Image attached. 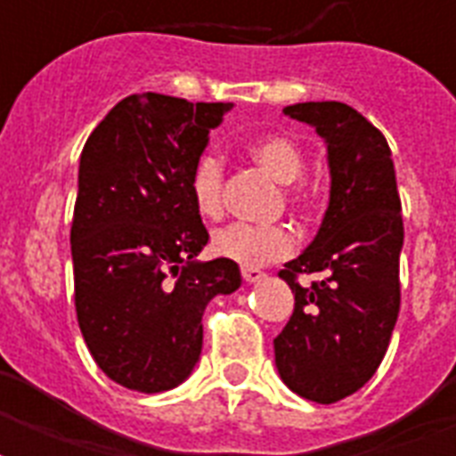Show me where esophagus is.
Instances as JSON below:
<instances>
[{
	"label": "esophagus",
	"mask_w": 456,
	"mask_h": 456,
	"mask_svg": "<svg viewBox=\"0 0 456 456\" xmlns=\"http://www.w3.org/2000/svg\"><path fill=\"white\" fill-rule=\"evenodd\" d=\"M241 277L246 284H256V281H260L265 277V272L256 270V267H241Z\"/></svg>",
	"instance_id": "34e87169"
}]
</instances>
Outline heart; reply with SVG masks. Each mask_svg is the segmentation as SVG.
<instances>
[{
	"label": "heart",
	"mask_w": 456,
	"mask_h": 456,
	"mask_svg": "<svg viewBox=\"0 0 456 456\" xmlns=\"http://www.w3.org/2000/svg\"><path fill=\"white\" fill-rule=\"evenodd\" d=\"M246 153L253 163L263 167L270 177L284 184L281 196L296 213H307L314 206V191L305 184V153L291 137L267 132L257 134L246 144ZM191 200L199 215L217 220L224 213V167L215 153H203L191 170ZM210 250L222 260L260 267V265L284 260L296 250V236L286 224H229L217 229L210 241Z\"/></svg>",
	"instance_id": "heart-1"
}]
</instances>
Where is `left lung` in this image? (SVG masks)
<instances>
[{
  "label": "left lung",
  "mask_w": 456,
  "mask_h": 456,
  "mask_svg": "<svg viewBox=\"0 0 456 456\" xmlns=\"http://www.w3.org/2000/svg\"><path fill=\"white\" fill-rule=\"evenodd\" d=\"M324 137L331 200L319 234L279 277L296 305L274 338L284 383L305 400L338 403L376 374L400 312L403 203L381 130L340 102L286 106ZM300 273L320 277L310 287Z\"/></svg>",
  "instance_id": "left-lung-1"
}]
</instances>
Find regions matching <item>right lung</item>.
<instances>
[{
  "label": "right lung",
  "instance_id": "right-lung-1",
  "mask_svg": "<svg viewBox=\"0 0 456 456\" xmlns=\"http://www.w3.org/2000/svg\"><path fill=\"white\" fill-rule=\"evenodd\" d=\"M229 109L132 94L82 149L70 224L77 324L103 374L137 393H163L191 374L206 305L241 286L236 263L193 260L208 229L191 170Z\"/></svg>",
  "mask_w": 456,
  "mask_h": 456
}]
</instances>
